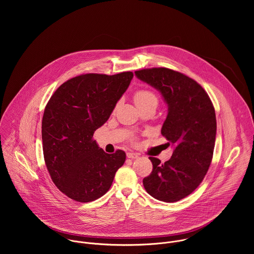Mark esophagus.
Returning <instances> with one entry per match:
<instances>
[{"mask_svg": "<svg viewBox=\"0 0 254 254\" xmlns=\"http://www.w3.org/2000/svg\"><path fill=\"white\" fill-rule=\"evenodd\" d=\"M139 155L136 152H127V157L128 158H137Z\"/></svg>", "mask_w": 254, "mask_h": 254, "instance_id": "1", "label": "esophagus"}]
</instances>
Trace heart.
I'll return each mask as SVG.
<instances>
[{
  "instance_id": "1",
  "label": "heart",
  "mask_w": 254,
  "mask_h": 254,
  "mask_svg": "<svg viewBox=\"0 0 254 254\" xmlns=\"http://www.w3.org/2000/svg\"><path fill=\"white\" fill-rule=\"evenodd\" d=\"M134 102H135L137 108H139V107L144 106L145 104L150 103V102L157 103V99L152 92H150L148 90H140L135 93Z\"/></svg>"
}]
</instances>
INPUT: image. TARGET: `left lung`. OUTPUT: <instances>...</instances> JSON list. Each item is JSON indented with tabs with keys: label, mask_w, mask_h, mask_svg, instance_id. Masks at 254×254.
<instances>
[{
	"label": "left lung",
	"mask_w": 254,
	"mask_h": 254,
	"mask_svg": "<svg viewBox=\"0 0 254 254\" xmlns=\"http://www.w3.org/2000/svg\"><path fill=\"white\" fill-rule=\"evenodd\" d=\"M135 74L159 91L166 103L161 134L174 147L171 158L163 164L149 157L152 171L143 184L152 197L175 202L190 194L208 171L217 127L214 107L204 89L183 73L158 67Z\"/></svg>",
	"instance_id": "obj_1"
}]
</instances>
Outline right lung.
Here are the masks:
<instances>
[{"label": "right lung", "instance_id": "right-lung-1", "mask_svg": "<svg viewBox=\"0 0 254 254\" xmlns=\"http://www.w3.org/2000/svg\"><path fill=\"white\" fill-rule=\"evenodd\" d=\"M133 72L89 73L61 85L48 102L42 120L43 152L58 189L79 202L103 196L126 154L107 153L93 140L128 89Z\"/></svg>", "mask_w": 254, "mask_h": 254}]
</instances>
